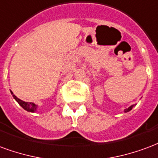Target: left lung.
Returning <instances> with one entry per match:
<instances>
[{
  "label": "left lung",
  "mask_w": 158,
  "mask_h": 158,
  "mask_svg": "<svg viewBox=\"0 0 158 158\" xmlns=\"http://www.w3.org/2000/svg\"><path fill=\"white\" fill-rule=\"evenodd\" d=\"M135 106V104H134V105H131V106H130V107H129V108H127V109H125V110H124V112H125V113H127V112H129V111H131V109H133V108H134Z\"/></svg>",
  "instance_id": "left-lung-1"
}]
</instances>
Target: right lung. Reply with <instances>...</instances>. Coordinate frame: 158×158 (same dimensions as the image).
Returning <instances> with one entry per match:
<instances>
[{"label":"right lung","mask_w":158,"mask_h":158,"mask_svg":"<svg viewBox=\"0 0 158 158\" xmlns=\"http://www.w3.org/2000/svg\"><path fill=\"white\" fill-rule=\"evenodd\" d=\"M11 95H12V97H13V98H14V99L16 100L18 103H19V105H20L23 109H25V110L27 111V112H31V113L36 112L37 109H38V107H39L37 104H35L34 103H27V102H24V101H23V100L19 99L18 97L15 96L11 91Z\"/></svg>","instance_id":"add662e5"}]
</instances>
